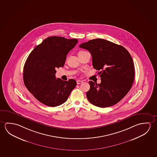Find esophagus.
I'll use <instances>...</instances> for the list:
<instances>
[{"label": "esophagus", "instance_id": "1", "mask_svg": "<svg viewBox=\"0 0 157 157\" xmlns=\"http://www.w3.org/2000/svg\"><path fill=\"white\" fill-rule=\"evenodd\" d=\"M82 82H83L82 81V80H79L77 81V84H82Z\"/></svg>", "mask_w": 157, "mask_h": 157}]
</instances>
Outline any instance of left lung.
Wrapping results in <instances>:
<instances>
[{"label": "left lung", "instance_id": "left-lung-1", "mask_svg": "<svg viewBox=\"0 0 157 157\" xmlns=\"http://www.w3.org/2000/svg\"><path fill=\"white\" fill-rule=\"evenodd\" d=\"M92 56L94 68L100 71L101 82H89L87 100L94 105L108 107L119 102L134 82L135 68L130 54L123 46L103 39H95L80 44Z\"/></svg>", "mask_w": 157, "mask_h": 157}]
</instances>
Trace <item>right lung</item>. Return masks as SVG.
I'll return each mask as SVG.
<instances>
[{
  "label": "right lung",
  "mask_w": 157,
  "mask_h": 157,
  "mask_svg": "<svg viewBox=\"0 0 157 157\" xmlns=\"http://www.w3.org/2000/svg\"><path fill=\"white\" fill-rule=\"evenodd\" d=\"M77 43V39L48 37L29 54L23 67V82L41 103L50 107L61 105L75 87V79H56L55 73L57 68L64 66L67 54Z\"/></svg>",
  "instance_id": "add662e5"
}]
</instances>
